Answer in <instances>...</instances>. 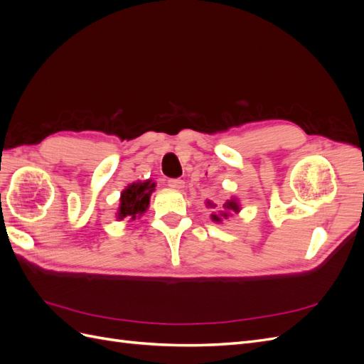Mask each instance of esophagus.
<instances>
[{"label": "esophagus", "mask_w": 364, "mask_h": 364, "mask_svg": "<svg viewBox=\"0 0 364 364\" xmlns=\"http://www.w3.org/2000/svg\"><path fill=\"white\" fill-rule=\"evenodd\" d=\"M168 185L171 186V188H182L183 186V181L176 178V179H168Z\"/></svg>", "instance_id": "1"}]
</instances>
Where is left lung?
<instances>
[{"instance_id":"1","label":"left lung","mask_w":364,"mask_h":364,"mask_svg":"<svg viewBox=\"0 0 364 364\" xmlns=\"http://www.w3.org/2000/svg\"><path fill=\"white\" fill-rule=\"evenodd\" d=\"M240 211V206L235 200H228L226 203H223L222 206V211L217 213V214H213L211 218L214 220V222H222L223 218H228L230 213H238Z\"/></svg>"}]
</instances>
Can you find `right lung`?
I'll list each match as a JSON object with an SVG mask.
<instances>
[{
  "label": "right lung",
  "instance_id": "1",
  "mask_svg": "<svg viewBox=\"0 0 364 364\" xmlns=\"http://www.w3.org/2000/svg\"><path fill=\"white\" fill-rule=\"evenodd\" d=\"M153 190H155V183H151L150 181L129 185L127 188L121 193L118 218L119 220H123L124 217L136 218L144 214L146 209L149 208L150 193Z\"/></svg>",
  "mask_w": 364,
  "mask_h": 364
}]
</instances>
